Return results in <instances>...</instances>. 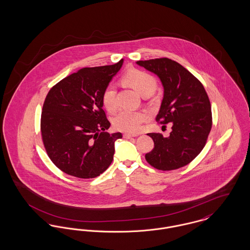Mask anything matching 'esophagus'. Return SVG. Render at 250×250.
<instances>
[{
  "mask_svg": "<svg viewBox=\"0 0 250 250\" xmlns=\"http://www.w3.org/2000/svg\"><path fill=\"white\" fill-rule=\"evenodd\" d=\"M138 135H134V134H128V133H125L124 134V138L125 139H130V138H133V137H137Z\"/></svg>",
  "mask_w": 250,
  "mask_h": 250,
  "instance_id": "34e87169",
  "label": "esophagus"
}]
</instances>
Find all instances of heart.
Returning <instances> with one entry per match:
<instances>
[{"label": "heart", "instance_id": "heart-1", "mask_svg": "<svg viewBox=\"0 0 250 250\" xmlns=\"http://www.w3.org/2000/svg\"><path fill=\"white\" fill-rule=\"evenodd\" d=\"M125 82L143 96L153 95L156 89L155 78L147 72L132 69L125 75ZM102 102L109 112H113L118 107L116 88L113 83H109L102 94ZM144 115L140 111L121 109L113 118L114 126L121 131L137 133L141 130Z\"/></svg>", "mask_w": 250, "mask_h": 250}]
</instances>
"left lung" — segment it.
Returning a JSON list of instances; mask_svg holds the SVG:
<instances>
[{
  "instance_id": "obj_1",
  "label": "left lung",
  "mask_w": 250,
  "mask_h": 250,
  "mask_svg": "<svg viewBox=\"0 0 250 250\" xmlns=\"http://www.w3.org/2000/svg\"><path fill=\"white\" fill-rule=\"evenodd\" d=\"M137 63L155 74L163 85L164 96L156 122L172 124L168 137L160 133L147 134L155 147L145 155L146 161L161 170L186 166L202 152L212 128L207 93L202 83L175 61L159 58Z\"/></svg>"
}]
</instances>
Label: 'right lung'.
<instances>
[{
  "label": "right lung",
  "mask_w": 250,
  "mask_h": 250,
  "mask_svg": "<svg viewBox=\"0 0 250 250\" xmlns=\"http://www.w3.org/2000/svg\"><path fill=\"white\" fill-rule=\"evenodd\" d=\"M85 67L55 84L46 96L41 135L48 157L66 174L95 178L112 162L114 143L123 136L109 134L102 94L123 65Z\"/></svg>",
  "instance_id": "obj_1"
}]
</instances>
